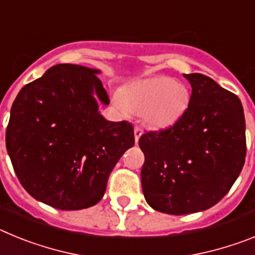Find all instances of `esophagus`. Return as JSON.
I'll list each match as a JSON object with an SVG mask.
<instances>
[{
  "label": "esophagus",
  "instance_id": "34e87169",
  "mask_svg": "<svg viewBox=\"0 0 255 255\" xmlns=\"http://www.w3.org/2000/svg\"><path fill=\"white\" fill-rule=\"evenodd\" d=\"M141 134H143V128H140V126H135L134 128V135H135V141H138L139 138L141 136Z\"/></svg>",
  "mask_w": 255,
  "mask_h": 255
}]
</instances>
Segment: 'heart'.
Returning a JSON list of instances; mask_svg holds the SVG:
<instances>
[{"label":"heart","instance_id":"1","mask_svg":"<svg viewBox=\"0 0 255 255\" xmlns=\"http://www.w3.org/2000/svg\"><path fill=\"white\" fill-rule=\"evenodd\" d=\"M190 100L185 84L171 78H152L126 88L116 97V103L124 112L143 115L152 128L166 129L185 115Z\"/></svg>","mask_w":255,"mask_h":255}]
</instances>
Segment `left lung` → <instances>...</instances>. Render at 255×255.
Listing matches in <instances>:
<instances>
[{"mask_svg": "<svg viewBox=\"0 0 255 255\" xmlns=\"http://www.w3.org/2000/svg\"><path fill=\"white\" fill-rule=\"evenodd\" d=\"M184 76L193 88L185 115L139 139L145 157L144 198L155 211L176 216L217 204L240 175L247 155L239 97L203 74Z\"/></svg>", "mask_w": 255, "mask_h": 255, "instance_id": "8db88e82", "label": "left lung"}]
</instances>
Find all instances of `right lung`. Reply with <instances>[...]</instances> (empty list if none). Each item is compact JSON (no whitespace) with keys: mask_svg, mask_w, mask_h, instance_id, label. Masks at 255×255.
Instances as JSON below:
<instances>
[{"mask_svg":"<svg viewBox=\"0 0 255 255\" xmlns=\"http://www.w3.org/2000/svg\"><path fill=\"white\" fill-rule=\"evenodd\" d=\"M97 73L52 66L22 87L11 107L6 148L13 171L31 197L53 208L98 203L115 164L135 143L131 124L98 112L94 92L105 105L110 98Z\"/></svg>","mask_w":255,"mask_h":255,"instance_id":"add662e5","label":"right lung"}]
</instances>
